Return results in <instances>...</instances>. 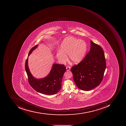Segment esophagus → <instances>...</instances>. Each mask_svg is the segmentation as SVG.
<instances>
[{
    "label": "esophagus",
    "mask_w": 126,
    "mask_h": 126,
    "mask_svg": "<svg viewBox=\"0 0 126 126\" xmlns=\"http://www.w3.org/2000/svg\"><path fill=\"white\" fill-rule=\"evenodd\" d=\"M66 69H67V71H68V70H69L70 69V68L69 66H67L66 67Z\"/></svg>",
    "instance_id": "esophagus-1"
}]
</instances>
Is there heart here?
<instances>
[{"instance_id":"b5f03b06","label":"heart","mask_w":126,"mask_h":126,"mask_svg":"<svg viewBox=\"0 0 126 126\" xmlns=\"http://www.w3.org/2000/svg\"><path fill=\"white\" fill-rule=\"evenodd\" d=\"M60 50L56 53L59 61L63 63L69 59L74 63L81 62L85 57L87 50V45L84 41L72 37L63 39L60 45Z\"/></svg>"}]
</instances>
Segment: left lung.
<instances>
[{"label": "left lung", "instance_id": "obj_1", "mask_svg": "<svg viewBox=\"0 0 126 126\" xmlns=\"http://www.w3.org/2000/svg\"><path fill=\"white\" fill-rule=\"evenodd\" d=\"M90 51L78 65L72 67L73 80L81 90L89 91L100 85L106 68L102 48L92 40Z\"/></svg>", "mask_w": 126, "mask_h": 126}]
</instances>
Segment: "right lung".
<instances>
[{
    "label": "right lung",
    "mask_w": 126,
    "mask_h": 126,
    "mask_svg": "<svg viewBox=\"0 0 126 126\" xmlns=\"http://www.w3.org/2000/svg\"><path fill=\"white\" fill-rule=\"evenodd\" d=\"M38 45L32 48L29 51L25 62L26 71L30 85L35 91L45 95H52L57 94L61 89L62 79L66 70L64 65L54 63L48 75L42 78L34 77L30 71L28 65V57L33 51L37 48Z\"/></svg>",
    "instance_id": "obj_1"
}]
</instances>
